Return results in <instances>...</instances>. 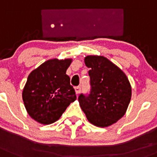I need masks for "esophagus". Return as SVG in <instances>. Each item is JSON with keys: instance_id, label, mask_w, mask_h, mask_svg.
<instances>
[{"instance_id": "34e87169", "label": "esophagus", "mask_w": 157, "mask_h": 157, "mask_svg": "<svg viewBox=\"0 0 157 157\" xmlns=\"http://www.w3.org/2000/svg\"><path fill=\"white\" fill-rule=\"evenodd\" d=\"M75 91H76V94L78 95V94H80L81 91V86H76V87H75Z\"/></svg>"}]
</instances>
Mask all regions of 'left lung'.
I'll list each match as a JSON object with an SVG mask.
<instances>
[{
    "mask_svg": "<svg viewBox=\"0 0 157 157\" xmlns=\"http://www.w3.org/2000/svg\"><path fill=\"white\" fill-rule=\"evenodd\" d=\"M91 90L78 98L89 122L99 127L114 124L125 114L132 98V87L122 70L104 56H88Z\"/></svg>",
    "mask_w": 157,
    "mask_h": 157,
    "instance_id": "left-lung-1",
    "label": "left lung"
}]
</instances>
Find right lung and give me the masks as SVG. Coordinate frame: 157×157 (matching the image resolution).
Masks as SVG:
<instances>
[{"label": "right lung", "instance_id": "add662e5", "mask_svg": "<svg viewBox=\"0 0 157 157\" xmlns=\"http://www.w3.org/2000/svg\"><path fill=\"white\" fill-rule=\"evenodd\" d=\"M71 63L72 59H48L28 76L22 99L28 114L38 123H55L76 99L66 74Z\"/></svg>", "mask_w": 157, "mask_h": 157}]
</instances>
